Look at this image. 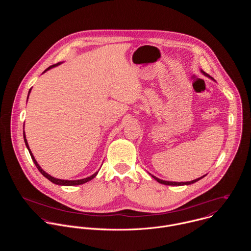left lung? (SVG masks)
<instances>
[{
    "label": "left lung",
    "mask_w": 251,
    "mask_h": 251,
    "mask_svg": "<svg viewBox=\"0 0 251 251\" xmlns=\"http://www.w3.org/2000/svg\"><path fill=\"white\" fill-rule=\"evenodd\" d=\"M201 73L204 75H206V76H208V77H210L207 74H205L204 71H202L201 70ZM211 78V77H210ZM155 180L157 181V182H159V183H161V184H163V185H168V186H184V185H191V184H194V183H196V182H198L199 180H201V178H202L203 176H201V177H199V178H196V180H194V181H191V182H181V183H176V182H168V181H163V180H160V178H158V177H156L155 176H152Z\"/></svg>",
    "instance_id": "1"
}]
</instances>
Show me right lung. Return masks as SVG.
I'll return each mask as SVG.
<instances>
[{
    "label": "right lung",
    "mask_w": 251,
    "mask_h": 251,
    "mask_svg": "<svg viewBox=\"0 0 251 251\" xmlns=\"http://www.w3.org/2000/svg\"><path fill=\"white\" fill-rule=\"evenodd\" d=\"M59 64V62L58 63H55V64H52V65H50V67H48L44 73H46L47 70H49V69H50V68H52V67H54V66H56V65H58ZM29 92H30V89H29V91H28V94H29ZM27 97H28V95H27ZM24 139H25V146H26V148L28 149V152H29V154H30V157H31V159H32V161H33V163H34V165L37 166V168H38V170L42 173V175L43 176H45L47 178H49V180L50 181V182H52L53 184H56V185H60V186H77V185H82V184H84V183H87V182H89V181H91L92 178L94 177V176H96V175H97V173L98 172H96L95 174H93L92 176H88V177H85V178H81V180H76V181H67V180H59V178H55V177H53V176H50L48 173H46L41 167H40V165L38 164V162L35 161V159H34V157L32 156V154H31V152H30V150H29V148H28V144H27V142H26V139H25V132H24Z\"/></svg>",
    "instance_id": "1"
}]
</instances>
